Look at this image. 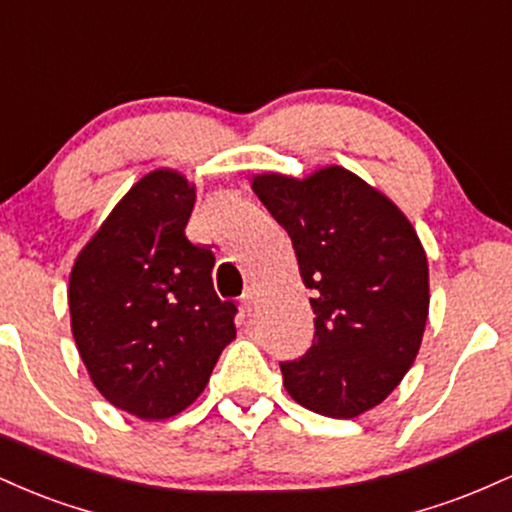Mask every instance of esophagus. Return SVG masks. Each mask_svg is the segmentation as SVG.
<instances>
[{
  "label": "esophagus",
  "instance_id": "obj_1",
  "mask_svg": "<svg viewBox=\"0 0 512 512\" xmlns=\"http://www.w3.org/2000/svg\"><path fill=\"white\" fill-rule=\"evenodd\" d=\"M240 305H243L245 313H252V310H255V305H257V289H255V286H248V289H245L243 298H240Z\"/></svg>",
  "mask_w": 512,
  "mask_h": 512
}]
</instances>
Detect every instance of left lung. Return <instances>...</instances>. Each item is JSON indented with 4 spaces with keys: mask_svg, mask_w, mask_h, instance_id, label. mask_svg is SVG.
Masks as SVG:
<instances>
[{
    "mask_svg": "<svg viewBox=\"0 0 512 512\" xmlns=\"http://www.w3.org/2000/svg\"><path fill=\"white\" fill-rule=\"evenodd\" d=\"M252 192L289 233L315 313L308 354L281 363L286 392L332 419L378 407L424 339L428 260L390 197L342 166L305 178L260 173Z\"/></svg>",
    "mask_w": 512,
    "mask_h": 512,
    "instance_id": "left-lung-1",
    "label": "left lung"
}]
</instances>
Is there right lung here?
I'll use <instances>...</instances> for the list:
<instances>
[{"instance_id": "right-lung-1", "label": "right lung", "mask_w": 512, "mask_h": 512, "mask_svg": "<svg viewBox=\"0 0 512 512\" xmlns=\"http://www.w3.org/2000/svg\"><path fill=\"white\" fill-rule=\"evenodd\" d=\"M195 199V182L180 170H151L69 274L72 334L91 383L144 421L190 407L236 339V305L221 301L211 281L214 255L185 236Z\"/></svg>"}]
</instances>
